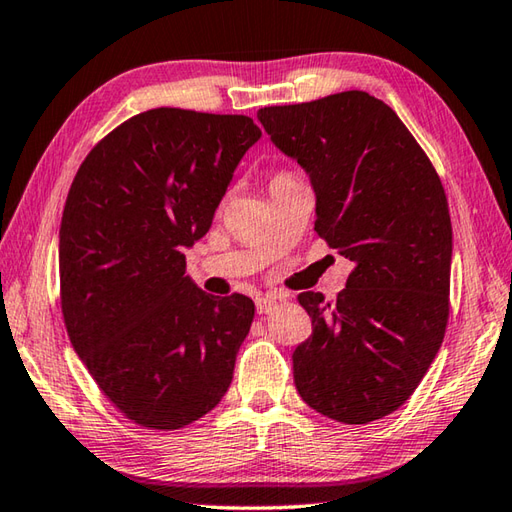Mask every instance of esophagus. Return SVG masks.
Masks as SVG:
<instances>
[{"label": "esophagus", "instance_id": "1", "mask_svg": "<svg viewBox=\"0 0 512 512\" xmlns=\"http://www.w3.org/2000/svg\"><path fill=\"white\" fill-rule=\"evenodd\" d=\"M275 306H277V297H273V295H262V297L255 299L257 315H268Z\"/></svg>", "mask_w": 512, "mask_h": 512}]
</instances>
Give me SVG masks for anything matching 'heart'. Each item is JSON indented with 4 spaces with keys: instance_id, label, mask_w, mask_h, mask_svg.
<instances>
[{
    "instance_id": "obj_1",
    "label": "heart",
    "mask_w": 512,
    "mask_h": 512,
    "mask_svg": "<svg viewBox=\"0 0 512 512\" xmlns=\"http://www.w3.org/2000/svg\"><path fill=\"white\" fill-rule=\"evenodd\" d=\"M288 177H295L293 173H277L275 177H273V182H279V179H288ZM273 182H270V184H273Z\"/></svg>"
}]
</instances>
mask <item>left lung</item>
Here are the masks:
<instances>
[{"label":"left lung","instance_id":"1","mask_svg":"<svg viewBox=\"0 0 512 512\" xmlns=\"http://www.w3.org/2000/svg\"><path fill=\"white\" fill-rule=\"evenodd\" d=\"M257 119L308 173L317 235L353 262L335 304L297 297L313 319L293 353L297 393L335 422H375L415 393L444 342L453 228L442 179L395 110L364 90Z\"/></svg>","mask_w":512,"mask_h":512}]
</instances>
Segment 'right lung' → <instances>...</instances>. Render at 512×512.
Instances as JSON below:
<instances>
[{
  "label": "right lung",
  "mask_w": 512,
  "mask_h": 512,
  "mask_svg": "<svg viewBox=\"0 0 512 512\" xmlns=\"http://www.w3.org/2000/svg\"><path fill=\"white\" fill-rule=\"evenodd\" d=\"M262 137L246 115L153 108L79 166L59 228V297L70 344L115 408L177 430L222 402L255 317L186 275L237 164Z\"/></svg>",
  "instance_id": "1"
}]
</instances>
